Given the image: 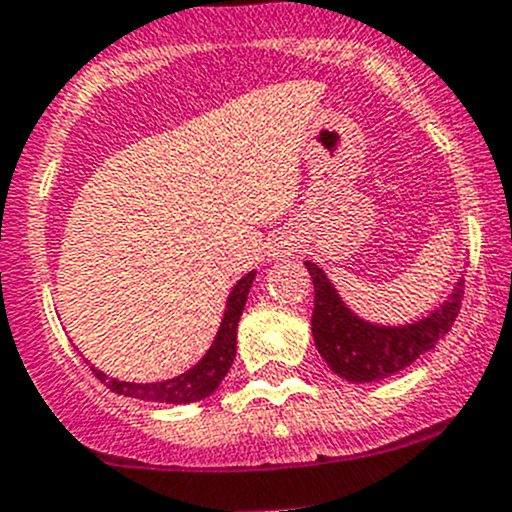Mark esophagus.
Here are the masks:
<instances>
[{
    "mask_svg": "<svg viewBox=\"0 0 512 512\" xmlns=\"http://www.w3.org/2000/svg\"><path fill=\"white\" fill-rule=\"evenodd\" d=\"M290 252H292L290 237H277V240H275V255L282 257V255H290Z\"/></svg>",
    "mask_w": 512,
    "mask_h": 512,
    "instance_id": "esophagus-1",
    "label": "esophagus"
}]
</instances>
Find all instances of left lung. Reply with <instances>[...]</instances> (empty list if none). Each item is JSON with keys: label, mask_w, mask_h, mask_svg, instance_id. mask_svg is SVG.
Here are the masks:
<instances>
[{"label": "left lung", "mask_w": 512, "mask_h": 512, "mask_svg": "<svg viewBox=\"0 0 512 512\" xmlns=\"http://www.w3.org/2000/svg\"><path fill=\"white\" fill-rule=\"evenodd\" d=\"M315 285L312 337L317 352L332 372L347 382H377L413 365L423 352L433 350L453 327L463 300V282H458L448 302L430 312L425 320L405 327H380L360 320L345 307L332 282L315 262H305Z\"/></svg>", "instance_id": "1"}]
</instances>
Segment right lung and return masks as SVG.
Segmentation results:
<instances>
[{
  "instance_id": "add662e5",
  "label": "right lung",
  "mask_w": 512,
  "mask_h": 512,
  "mask_svg": "<svg viewBox=\"0 0 512 512\" xmlns=\"http://www.w3.org/2000/svg\"><path fill=\"white\" fill-rule=\"evenodd\" d=\"M252 280H255V270L247 272L240 282L235 285V290L227 297V310L222 317L220 332H217L215 342L207 350V355L197 362L192 370H187L185 375L172 377L165 382H145V385H137V382H119L114 377H107L104 372L94 370V377L102 380L112 393L127 395V398L147 400V403H170V405H185V403H197V400H205L207 395L215 393L220 388V382L225 380L227 370L232 367L237 352V322H240L242 310H245L247 292H250Z\"/></svg>"
}]
</instances>
